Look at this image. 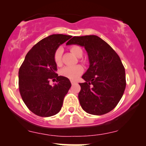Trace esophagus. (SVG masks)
<instances>
[{
    "label": "esophagus",
    "instance_id": "34e87169",
    "mask_svg": "<svg viewBox=\"0 0 146 146\" xmlns=\"http://www.w3.org/2000/svg\"><path fill=\"white\" fill-rule=\"evenodd\" d=\"M71 82L72 84H74L76 83V82H75V80H71Z\"/></svg>",
    "mask_w": 146,
    "mask_h": 146
}]
</instances>
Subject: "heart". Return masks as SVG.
Instances as JSON below:
<instances>
[{
	"label": "heart",
	"instance_id": "heart-1",
	"mask_svg": "<svg viewBox=\"0 0 146 146\" xmlns=\"http://www.w3.org/2000/svg\"><path fill=\"white\" fill-rule=\"evenodd\" d=\"M71 51L75 56L80 58L82 56L83 51L81 48L77 45H73L70 47ZM63 50L62 48H58L55 51L53 54V60L57 66H60L62 64V56ZM83 72V67L81 65H75V66H67L62 68L60 74L62 76L65 77L71 80H75L78 78Z\"/></svg>",
	"mask_w": 146,
	"mask_h": 146
}]
</instances>
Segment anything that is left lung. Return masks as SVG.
I'll return each mask as SVG.
<instances>
[{"label": "left lung", "mask_w": 146, "mask_h": 146, "mask_svg": "<svg viewBox=\"0 0 146 146\" xmlns=\"http://www.w3.org/2000/svg\"><path fill=\"white\" fill-rule=\"evenodd\" d=\"M66 44L84 46L88 53L89 68L79 83L78 94L82 109L87 113L102 115L109 113L120 101L126 86L125 68L119 56L100 37L74 36Z\"/></svg>", "instance_id": "left-lung-1"}]
</instances>
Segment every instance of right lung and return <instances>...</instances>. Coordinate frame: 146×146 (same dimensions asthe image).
<instances>
[{
    "label": "right lung",
    "instance_id": "right-lung-1",
    "mask_svg": "<svg viewBox=\"0 0 146 146\" xmlns=\"http://www.w3.org/2000/svg\"><path fill=\"white\" fill-rule=\"evenodd\" d=\"M71 36L53 34L35 44L25 56L18 72L20 93L27 108L35 115L51 117L61 110L63 100L71 88L67 78L58 76L53 54ZM56 78L54 86L50 78Z\"/></svg>",
    "mask_w": 146,
    "mask_h": 146
}]
</instances>
